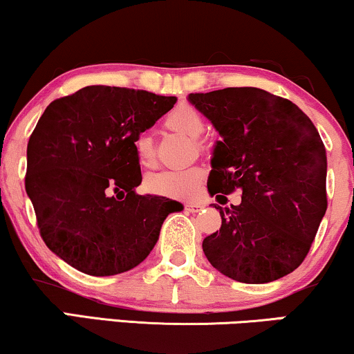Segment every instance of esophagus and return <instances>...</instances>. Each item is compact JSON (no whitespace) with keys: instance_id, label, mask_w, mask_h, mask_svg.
I'll return each mask as SVG.
<instances>
[{"instance_id":"esophagus-1","label":"esophagus","mask_w":354,"mask_h":354,"mask_svg":"<svg viewBox=\"0 0 354 354\" xmlns=\"http://www.w3.org/2000/svg\"><path fill=\"white\" fill-rule=\"evenodd\" d=\"M203 207H204V204H201V203H187V204H185V209L189 210V212H199V210Z\"/></svg>"}]
</instances>
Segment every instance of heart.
Instances as JSON below:
<instances>
[{
	"mask_svg": "<svg viewBox=\"0 0 354 354\" xmlns=\"http://www.w3.org/2000/svg\"><path fill=\"white\" fill-rule=\"evenodd\" d=\"M165 122L171 131L181 132L191 138H198L205 129V120L192 106H180L167 115ZM136 155L140 167L151 168L155 165V145L149 133H140L136 138ZM204 178V169L199 167L183 169H163L147 178L145 187L151 194L171 199H192L198 194Z\"/></svg>",
	"mask_w": 354,
	"mask_h": 354,
	"instance_id": "1",
	"label": "heart"
}]
</instances>
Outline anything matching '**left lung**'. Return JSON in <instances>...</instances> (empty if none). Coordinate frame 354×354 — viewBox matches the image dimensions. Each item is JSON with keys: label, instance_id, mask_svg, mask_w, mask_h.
<instances>
[{"label": "left lung", "instance_id": "obj_1", "mask_svg": "<svg viewBox=\"0 0 354 354\" xmlns=\"http://www.w3.org/2000/svg\"><path fill=\"white\" fill-rule=\"evenodd\" d=\"M221 136L207 189L241 203L218 207L221 230L205 236L209 263L247 284L292 272L304 261L326 210V151L312 120L284 97L259 88L187 96Z\"/></svg>", "mask_w": 354, "mask_h": 354}]
</instances>
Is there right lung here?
<instances>
[{
    "instance_id": "obj_1",
    "label": "right lung",
    "mask_w": 354,
    "mask_h": 354,
    "mask_svg": "<svg viewBox=\"0 0 354 354\" xmlns=\"http://www.w3.org/2000/svg\"><path fill=\"white\" fill-rule=\"evenodd\" d=\"M174 96L86 86L52 101L28 144L26 192L40 236L70 266L114 276L140 265L168 214L183 205L140 196L136 138L167 114Z\"/></svg>"
}]
</instances>
